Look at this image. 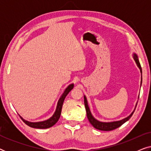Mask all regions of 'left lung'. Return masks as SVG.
<instances>
[{
	"mask_svg": "<svg viewBox=\"0 0 151 151\" xmlns=\"http://www.w3.org/2000/svg\"><path fill=\"white\" fill-rule=\"evenodd\" d=\"M133 59L135 60L136 65L139 68L140 70V73H141V83L140 84L142 85V68H141V65H140V63L139 62V60H138V56L135 53H133ZM138 99H139V97H138ZM84 105H85V109H86V115H87L88 119L89 121V122L91 124V125L95 129L100 130V131H112V130H114L117 128H118L123 124L124 123H125L126 122L129 120V119L131 118L132 115H133L134 111L135 110V107L137 106V103H136L135 107L134 109V110L133 112H132L131 114H130L129 116L125 117L121 120H117V121H113V122H100L96 119L95 117L93 116L91 112L89 106H88V101L87 99H86V96H84Z\"/></svg>",
	"mask_w": 151,
	"mask_h": 151,
	"instance_id": "1",
	"label": "left lung"
}]
</instances>
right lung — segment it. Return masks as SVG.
<instances>
[{
  "mask_svg": "<svg viewBox=\"0 0 151 151\" xmlns=\"http://www.w3.org/2000/svg\"><path fill=\"white\" fill-rule=\"evenodd\" d=\"M73 86H74V84H71L65 88V91L63 92V93L61 95L60 98H59L58 102V103H57V106H56V109H55L54 113H53V115L50 117V118L47 119H46V120H44V121L32 122L27 121V120H26V119H23L21 116H20V117H21L22 121H23L27 125H28L29 127H30L32 128L42 129H48V128L53 127V126L58 121L60 117L62 107H63L64 100H65V99L66 98V96H67V94L69 93L71 91L72 89H73Z\"/></svg>",
  "mask_w": 151,
  "mask_h": 151,
  "instance_id": "1",
  "label": "right lung"
}]
</instances>
